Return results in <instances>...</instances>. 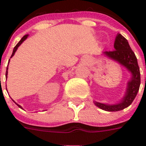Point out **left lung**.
<instances>
[{
    "label": "left lung",
    "instance_id": "left-lung-1",
    "mask_svg": "<svg viewBox=\"0 0 146 146\" xmlns=\"http://www.w3.org/2000/svg\"><path fill=\"white\" fill-rule=\"evenodd\" d=\"M114 50L104 51V54L113 60L118 61L132 73V78L128 82V86L124 98L117 104H102L96 102V106L107 111H118L126 108L132 104L138 93L140 86V71L139 67L137 58L129 46L127 40L121 34L116 36L114 41Z\"/></svg>",
    "mask_w": 146,
    "mask_h": 146
}]
</instances>
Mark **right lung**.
I'll list each match as a JSON object with an SVG mask.
<instances>
[{"label":"right lung","mask_w":146,"mask_h":146,"mask_svg":"<svg viewBox=\"0 0 146 146\" xmlns=\"http://www.w3.org/2000/svg\"><path fill=\"white\" fill-rule=\"evenodd\" d=\"M27 37H28V35H24L23 37V38H21V40H20V41H19V42H18V44H17V45H16V46L14 47V48H13V50L12 55H11V57H10V58H11V57H12L13 56V55H14L15 52H16V50H17V48H18V47H19V45H20V44H21L22 43H23V41H25V40H26V38H27ZM7 69H8V66H7V71H6V77L7 76ZM6 89H7V88H6ZM16 104H17V103H16ZM17 104V106L19 107V108H22V107L20 106V105H19V104Z\"/></svg>","instance_id":"1"}]
</instances>
